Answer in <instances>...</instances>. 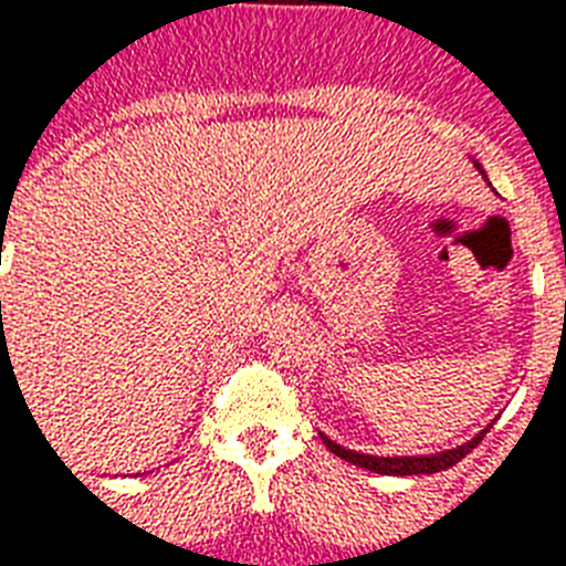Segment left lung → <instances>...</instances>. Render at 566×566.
I'll use <instances>...</instances> for the list:
<instances>
[{
  "mask_svg": "<svg viewBox=\"0 0 566 566\" xmlns=\"http://www.w3.org/2000/svg\"><path fill=\"white\" fill-rule=\"evenodd\" d=\"M490 430V427H486ZM484 433H478L472 442H465V446L454 448V451H442V454L433 457H370V454H356V451H347V448L335 446L332 439L323 437L326 448H329L332 454L340 457V460H347L353 465H361V469H368V472H379V474H433L442 472V469H451L463 460L472 448L481 446V439L486 437Z\"/></svg>",
  "mask_w": 566,
  "mask_h": 566,
  "instance_id": "8db88e82",
  "label": "left lung"
}]
</instances>
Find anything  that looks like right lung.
I'll return each mask as SVG.
<instances>
[{
    "instance_id": "right-lung-1",
    "label": "right lung",
    "mask_w": 566,
    "mask_h": 566,
    "mask_svg": "<svg viewBox=\"0 0 566 566\" xmlns=\"http://www.w3.org/2000/svg\"><path fill=\"white\" fill-rule=\"evenodd\" d=\"M0 305H2V302H0Z\"/></svg>"
}]
</instances>
